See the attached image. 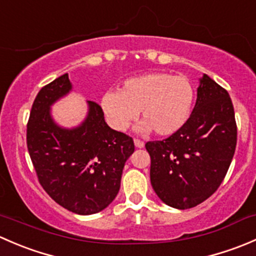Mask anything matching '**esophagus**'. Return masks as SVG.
<instances>
[{
  "instance_id": "1",
  "label": "esophagus",
  "mask_w": 256,
  "mask_h": 256,
  "mask_svg": "<svg viewBox=\"0 0 256 256\" xmlns=\"http://www.w3.org/2000/svg\"><path fill=\"white\" fill-rule=\"evenodd\" d=\"M134 144H135V146L138 147V148H142V147L144 146V141L138 140V138H135V140H134Z\"/></svg>"
}]
</instances>
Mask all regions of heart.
I'll return each mask as SVG.
<instances>
[{
	"instance_id": "heart-1",
	"label": "heart",
	"mask_w": 256,
	"mask_h": 256,
	"mask_svg": "<svg viewBox=\"0 0 256 256\" xmlns=\"http://www.w3.org/2000/svg\"><path fill=\"white\" fill-rule=\"evenodd\" d=\"M193 104V86L183 76L164 72L147 73L122 82L120 92H106L100 106L108 124L116 131H125L141 115L140 132L154 130L168 136L180 130L188 120Z\"/></svg>"
}]
</instances>
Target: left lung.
Wrapping results in <instances>:
<instances>
[{
    "label": "left lung",
    "instance_id": "8db88e82",
    "mask_svg": "<svg viewBox=\"0 0 256 256\" xmlns=\"http://www.w3.org/2000/svg\"><path fill=\"white\" fill-rule=\"evenodd\" d=\"M144 146L152 188L162 202L177 209L204 202L223 182L236 152V115L228 92L203 74L184 125Z\"/></svg>",
    "mask_w": 256,
    "mask_h": 256
}]
</instances>
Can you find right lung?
<instances>
[{"instance_id":"add662e5","label":"right lung","mask_w":256,"mask_h":256,"mask_svg":"<svg viewBox=\"0 0 256 256\" xmlns=\"http://www.w3.org/2000/svg\"><path fill=\"white\" fill-rule=\"evenodd\" d=\"M70 90L68 74L40 90L27 124V147L38 180L52 200L73 213L89 216L115 200L135 144L105 122L102 106L94 102H88L86 118L76 128L56 124L50 106Z\"/></svg>"}]
</instances>
